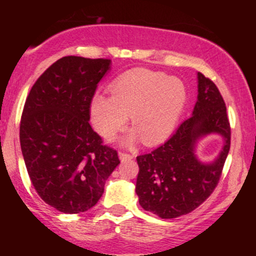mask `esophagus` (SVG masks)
<instances>
[{"label":"esophagus","mask_w":256,"mask_h":256,"mask_svg":"<svg viewBox=\"0 0 256 256\" xmlns=\"http://www.w3.org/2000/svg\"><path fill=\"white\" fill-rule=\"evenodd\" d=\"M119 158H120V161H122V162H124V161L131 160L132 155L126 154V152H119Z\"/></svg>","instance_id":"1"}]
</instances>
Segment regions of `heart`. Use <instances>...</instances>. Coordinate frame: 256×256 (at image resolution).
<instances>
[{
  "instance_id": "obj_1",
  "label": "heart",
  "mask_w": 256,
  "mask_h": 256,
  "mask_svg": "<svg viewBox=\"0 0 256 256\" xmlns=\"http://www.w3.org/2000/svg\"><path fill=\"white\" fill-rule=\"evenodd\" d=\"M110 98L95 95L90 102L94 128L110 138L124 128L128 116L146 144L166 140L177 125L186 102V89L180 79L164 72L134 68L119 76L110 86ZM132 132L124 143L136 140Z\"/></svg>"
}]
</instances>
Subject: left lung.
I'll return each mask as SVG.
<instances>
[{
  "label": "left lung",
  "instance_id": "left-lung-1",
  "mask_svg": "<svg viewBox=\"0 0 256 256\" xmlns=\"http://www.w3.org/2000/svg\"><path fill=\"white\" fill-rule=\"evenodd\" d=\"M208 134H219L224 144L212 163H204L196 155V148L198 140ZM230 140L224 100L216 84L198 72L192 116L162 146L137 156L140 204L162 219L192 212L216 189L230 150Z\"/></svg>",
  "mask_w": 256,
  "mask_h": 256
}]
</instances>
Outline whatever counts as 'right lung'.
Listing matches in <instances>:
<instances>
[{
  "instance_id": "1",
  "label": "right lung",
  "mask_w": 256,
  "mask_h": 256,
  "mask_svg": "<svg viewBox=\"0 0 256 256\" xmlns=\"http://www.w3.org/2000/svg\"><path fill=\"white\" fill-rule=\"evenodd\" d=\"M107 58L64 56L37 79L20 122L25 166L38 195L58 212L94 207L120 161L91 128L90 102Z\"/></svg>"
}]
</instances>
